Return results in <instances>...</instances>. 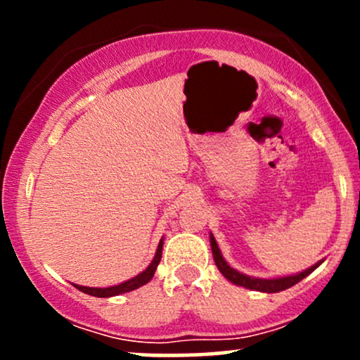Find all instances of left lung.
Returning <instances> with one entry per match:
<instances>
[{
	"instance_id": "obj_1",
	"label": "left lung",
	"mask_w": 360,
	"mask_h": 360,
	"mask_svg": "<svg viewBox=\"0 0 360 360\" xmlns=\"http://www.w3.org/2000/svg\"><path fill=\"white\" fill-rule=\"evenodd\" d=\"M210 243H212V252H213V259L214 264H217L218 271L225 276L230 283L235 284V286H242L247 289H252V291H260V292H279L284 291V289L295 286L298 284L301 279H304L307 276L311 274L313 271L320 266L323 260H318L315 266L308 267V269L296 272V274H289V276H281V278H271V279H262V278H254V276H247L243 272H238L233 267H230V264L226 262L225 257L221 255V250L218 249V243L214 240L213 233H210Z\"/></svg>"
}]
</instances>
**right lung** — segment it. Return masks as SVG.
Instances as JSON below:
<instances>
[{"mask_svg": "<svg viewBox=\"0 0 360 360\" xmlns=\"http://www.w3.org/2000/svg\"><path fill=\"white\" fill-rule=\"evenodd\" d=\"M162 245H164V238H160L159 245H157L154 259H152V262L148 264L146 271H142V272H140V274L135 276V278H131V279H128V281H123V283L117 284V286H110V288H88V286H81V284H72V286L77 288L82 292H86V295L96 296V298H111V296H118V295H123V292L134 291V289L143 286V284H147L148 281L154 278L157 266H159L160 257H162Z\"/></svg>", "mask_w": 360, "mask_h": 360, "instance_id": "obj_1", "label": "right lung"}]
</instances>
